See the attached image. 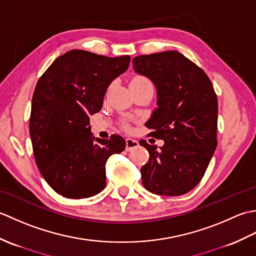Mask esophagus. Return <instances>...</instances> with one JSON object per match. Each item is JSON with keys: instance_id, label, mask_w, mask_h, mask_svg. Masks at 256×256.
I'll list each match as a JSON object with an SVG mask.
<instances>
[{"instance_id": "esophagus-1", "label": "esophagus", "mask_w": 256, "mask_h": 256, "mask_svg": "<svg viewBox=\"0 0 256 256\" xmlns=\"http://www.w3.org/2000/svg\"><path fill=\"white\" fill-rule=\"evenodd\" d=\"M125 150H126V152H130L132 150L133 148H136L138 146V142L136 140H133V138H126V140H125Z\"/></svg>"}]
</instances>
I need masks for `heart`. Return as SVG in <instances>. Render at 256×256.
I'll use <instances>...</instances> for the list:
<instances>
[{
	"label": "heart",
	"instance_id": "1",
	"mask_svg": "<svg viewBox=\"0 0 256 256\" xmlns=\"http://www.w3.org/2000/svg\"><path fill=\"white\" fill-rule=\"evenodd\" d=\"M152 84V82L148 78L144 77V76H136V77H134L131 80V84H130V86L131 84Z\"/></svg>",
	"mask_w": 256,
	"mask_h": 256
}]
</instances>
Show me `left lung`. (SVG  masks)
I'll list each match as a JSON object with an SVG mask.
<instances>
[{"label":"left lung","mask_w":256,"mask_h":256,"mask_svg":"<svg viewBox=\"0 0 256 256\" xmlns=\"http://www.w3.org/2000/svg\"><path fill=\"white\" fill-rule=\"evenodd\" d=\"M134 72L156 86L157 108L146 122L152 136L164 140L157 148L140 144L150 160L140 170L143 186L160 196H180L204 177L216 148L218 99L202 69L176 50L133 58Z\"/></svg>","instance_id":"1"}]
</instances>
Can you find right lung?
<instances>
[{
	"instance_id": "add662e5",
	"label": "right lung",
	"mask_w": 256,
	"mask_h": 256,
	"mask_svg": "<svg viewBox=\"0 0 256 256\" xmlns=\"http://www.w3.org/2000/svg\"><path fill=\"white\" fill-rule=\"evenodd\" d=\"M131 57L74 50L55 59L38 79L32 99L30 134L38 170L66 198H89L106 187V164L125 150L113 134L92 136L89 116L99 112L108 84L126 72Z\"/></svg>"
}]
</instances>
